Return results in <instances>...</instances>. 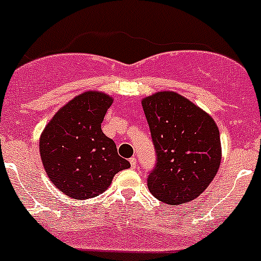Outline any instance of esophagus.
Segmentation results:
<instances>
[{
  "mask_svg": "<svg viewBox=\"0 0 261 261\" xmlns=\"http://www.w3.org/2000/svg\"><path fill=\"white\" fill-rule=\"evenodd\" d=\"M130 164H131V167H136V165H138V161H136L135 157H131L130 158Z\"/></svg>",
  "mask_w": 261,
  "mask_h": 261,
  "instance_id": "obj_1",
  "label": "esophagus"
}]
</instances>
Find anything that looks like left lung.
<instances>
[{"instance_id":"8db88e82","label":"left lung","mask_w":261,"mask_h":261,"mask_svg":"<svg viewBox=\"0 0 261 261\" xmlns=\"http://www.w3.org/2000/svg\"><path fill=\"white\" fill-rule=\"evenodd\" d=\"M157 162L149 192L164 203L193 201L210 186L221 161L220 134L213 117L187 97L160 91L142 100Z\"/></svg>"}]
</instances>
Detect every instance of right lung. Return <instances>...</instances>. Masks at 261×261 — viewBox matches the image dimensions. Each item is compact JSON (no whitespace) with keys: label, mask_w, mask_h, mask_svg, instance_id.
Masks as SVG:
<instances>
[{"label":"right lung","mask_w":261,"mask_h":261,"mask_svg":"<svg viewBox=\"0 0 261 261\" xmlns=\"http://www.w3.org/2000/svg\"><path fill=\"white\" fill-rule=\"evenodd\" d=\"M113 103L109 95L86 91L55 113L40 138V154L48 179L59 191L77 199L103 193L114 175L130 167L114 142L101 131Z\"/></svg>","instance_id":"add662e5"}]
</instances>
